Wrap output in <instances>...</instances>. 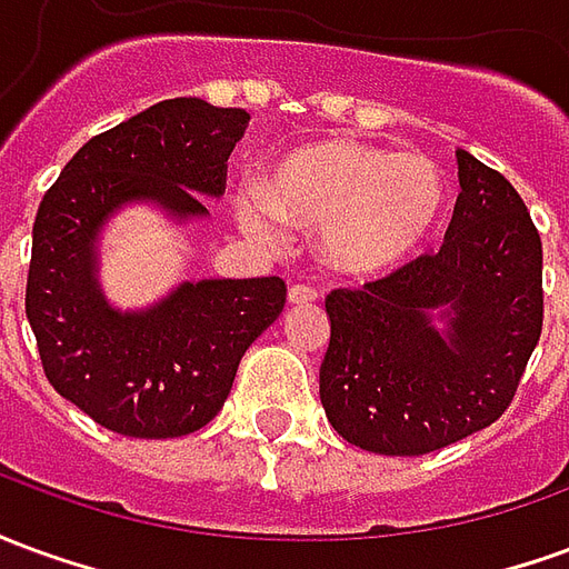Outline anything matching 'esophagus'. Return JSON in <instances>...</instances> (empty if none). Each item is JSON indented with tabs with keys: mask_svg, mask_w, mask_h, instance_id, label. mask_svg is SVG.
<instances>
[{
	"mask_svg": "<svg viewBox=\"0 0 569 569\" xmlns=\"http://www.w3.org/2000/svg\"><path fill=\"white\" fill-rule=\"evenodd\" d=\"M317 301V289L313 286H292L289 289V305H310Z\"/></svg>",
	"mask_w": 569,
	"mask_h": 569,
	"instance_id": "34e87169",
	"label": "esophagus"
}]
</instances>
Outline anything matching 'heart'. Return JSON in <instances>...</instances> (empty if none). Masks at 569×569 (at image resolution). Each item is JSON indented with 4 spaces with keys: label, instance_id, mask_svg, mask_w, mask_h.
Returning a JSON list of instances; mask_svg holds the SVG:
<instances>
[{
    "label": "heart",
    "instance_id": "b5f03b06",
    "mask_svg": "<svg viewBox=\"0 0 569 569\" xmlns=\"http://www.w3.org/2000/svg\"><path fill=\"white\" fill-rule=\"evenodd\" d=\"M441 207V170L427 154L353 140L286 151L261 186L240 188L231 200L240 231L264 247L283 240L286 222L320 224L322 259L357 277H378L411 259Z\"/></svg>",
    "mask_w": 569,
    "mask_h": 569
}]
</instances>
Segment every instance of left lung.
I'll use <instances>...</instances> for the list:
<instances>
[{"mask_svg":"<svg viewBox=\"0 0 569 569\" xmlns=\"http://www.w3.org/2000/svg\"><path fill=\"white\" fill-rule=\"evenodd\" d=\"M439 252L326 298L320 402L362 451L418 457L490 427L542 332V243L512 182L457 149Z\"/></svg>","mask_w":569,"mask_h":569,"instance_id":"left-lung-1","label":"left lung"}]
</instances>
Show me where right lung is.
<instances>
[{
  "instance_id": "1",
  "label": "right lung",
  "mask_w": 569,
  "mask_h": 569,
  "mask_svg": "<svg viewBox=\"0 0 569 569\" xmlns=\"http://www.w3.org/2000/svg\"><path fill=\"white\" fill-rule=\"evenodd\" d=\"M247 109L198 97L149 106L81 146L39 203L27 320L57 393L130 439L207 427L231 393L247 347L286 305L280 277L186 280L154 305L116 308L100 283V237L112 216L151 203L176 224L207 219Z\"/></svg>"
}]
</instances>
